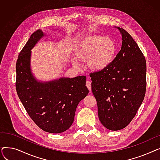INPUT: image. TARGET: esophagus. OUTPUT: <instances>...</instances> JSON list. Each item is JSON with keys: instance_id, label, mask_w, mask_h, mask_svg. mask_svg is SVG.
Instances as JSON below:
<instances>
[{"instance_id": "34e87169", "label": "esophagus", "mask_w": 160, "mask_h": 160, "mask_svg": "<svg viewBox=\"0 0 160 160\" xmlns=\"http://www.w3.org/2000/svg\"><path fill=\"white\" fill-rule=\"evenodd\" d=\"M86 86L88 87V89L89 90V91H91V82L89 80H88L86 82Z\"/></svg>"}]
</instances>
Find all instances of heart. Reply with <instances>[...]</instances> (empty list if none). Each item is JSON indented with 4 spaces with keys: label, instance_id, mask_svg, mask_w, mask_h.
Masks as SVG:
<instances>
[{
    "label": "heart",
    "instance_id": "obj_1",
    "mask_svg": "<svg viewBox=\"0 0 160 160\" xmlns=\"http://www.w3.org/2000/svg\"><path fill=\"white\" fill-rule=\"evenodd\" d=\"M117 47L108 37L91 35L82 39L75 50L76 57L81 61H88L89 68L94 71H102L113 62ZM73 63L77 65L74 60Z\"/></svg>",
    "mask_w": 160,
    "mask_h": 160
}]
</instances>
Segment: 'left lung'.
Segmentation results:
<instances>
[{
	"label": "left lung",
	"instance_id": "obj_1",
	"mask_svg": "<svg viewBox=\"0 0 160 160\" xmlns=\"http://www.w3.org/2000/svg\"><path fill=\"white\" fill-rule=\"evenodd\" d=\"M122 47L112 63L102 71L90 73L91 90L100 121L110 130L129 124L145 95L147 64L136 42L123 28Z\"/></svg>",
	"mask_w": 160,
	"mask_h": 160
}]
</instances>
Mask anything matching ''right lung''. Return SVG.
I'll list each match as a JSON object with an SVG mask.
<instances>
[{"mask_svg": "<svg viewBox=\"0 0 160 160\" xmlns=\"http://www.w3.org/2000/svg\"><path fill=\"white\" fill-rule=\"evenodd\" d=\"M43 36L41 30L33 33L19 53L16 63L15 87L33 121L47 132L58 133L70 128L76 109L89 90L85 76L47 82L34 78L30 69L31 49Z\"/></svg>", "mask_w": 160, "mask_h": 160, "instance_id": "1", "label": "right lung"}]
</instances>
